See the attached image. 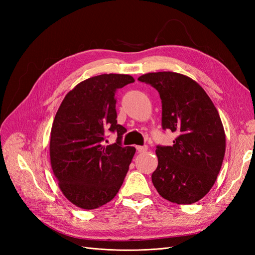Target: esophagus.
I'll return each mask as SVG.
<instances>
[{"instance_id":"1","label":"esophagus","mask_w":255,"mask_h":255,"mask_svg":"<svg viewBox=\"0 0 255 255\" xmlns=\"http://www.w3.org/2000/svg\"><path fill=\"white\" fill-rule=\"evenodd\" d=\"M136 149L139 153H142V152H145L146 150H148V146H146V145H137Z\"/></svg>"}]
</instances>
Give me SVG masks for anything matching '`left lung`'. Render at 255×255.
<instances>
[{
    "mask_svg": "<svg viewBox=\"0 0 255 255\" xmlns=\"http://www.w3.org/2000/svg\"><path fill=\"white\" fill-rule=\"evenodd\" d=\"M138 81L158 91L161 127L176 135L172 145L156 146L154 187L172 203H195L213 187L225 157L226 134L218 111L204 89L186 75L152 72Z\"/></svg>",
    "mask_w": 255,
    "mask_h": 255,
    "instance_id": "obj_1",
    "label": "left lung"
}]
</instances>
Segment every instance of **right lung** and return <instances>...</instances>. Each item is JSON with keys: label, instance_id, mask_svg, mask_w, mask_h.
I'll use <instances>...</instances> for the list:
<instances>
[{"label": "right lung", "instance_id": "add662e5", "mask_svg": "<svg viewBox=\"0 0 255 255\" xmlns=\"http://www.w3.org/2000/svg\"><path fill=\"white\" fill-rule=\"evenodd\" d=\"M128 74H101L81 82L69 91L51 129L50 159L65 197L84 210L110 202L119 191L136 152L122 146L127 128L117 123L115 94L134 83ZM107 130L118 141L105 146Z\"/></svg>", "mask_w": 255, "mask_h": 255}]
</instances>
